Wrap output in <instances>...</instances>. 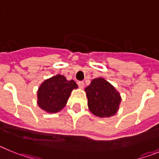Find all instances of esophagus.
I'll return each instance as SVG.
<instances>
[{
    "mask_svg": "<svg viewBox=\"0 0 159 159\" xmlns=\"http://www.w3.org/2000/svg\"><path fill=\"white\" fill-rule=\"evenodd\" d=\"M78 85L79 87H80V88H81V89H83V88H84V83L83 82V81H80V82L78 83Z\"/></svg>",
    "mask_w": 159,
    "mask_h": 159,
    "instance_id": "obj_1",
    "label": "esophagus"
}]
</instances>
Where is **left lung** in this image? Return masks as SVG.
Masks as SVG:
<instances>
[{"label": "left lung", "mask_w": 159, "mask_h": 159, "mask_svg": "<svg viewBox=\"0 0 159 159\" xmlns=\"http://www.w3.org/2000/svg\"><path fill=\"white\" fill-rule=\"evenodd\" d=\"M84 91L88 98V109L95 116L109 118L117 113L122 100L121 95L105 79H94Z\"/></svg>", "instance_id": "8db88e82"}]
</instances>
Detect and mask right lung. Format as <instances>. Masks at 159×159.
Returning <instances> with one entry per match:
<instances>
[{"instance_id": "add662e5", "label": "right lung", "mask_w": 159, "mask_h": 159, "mask_svg": "<svg viewBox=\"0 0 159 159\" xmlns=\"http://www.w3.org/2000/svg\"><path fill=\"white\" fill-rule=\"evenodd\" d=\"M77 88L75 81L60 74L47 79L37 90L38 106L47 113H57L66 106L72 90Z\"/></svg>"}]
</instances>
